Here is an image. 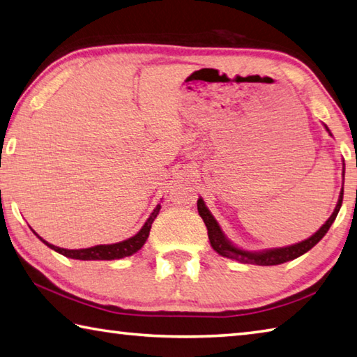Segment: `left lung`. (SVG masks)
<instances>
[{"label":"left lung","instance_id":"obj_1","mask_svg":"<svg viewBox=\"0 0 357 357\" xmlns=\"http://www.w3.org/2000/svg\"><path fill=\"white\" fill-rule=\"evenodd\" d=\"M326 131H329L328 128H326ZM342 201H343V187H342V192H340V197H339V203H337L333 215L326 220V223L323 225L314 236H310L309 238H306V241H303V242L296 243V245L284 246V248H275V250L259 251V252L243 251V250L237 248V246L232 245L231 242L226 241V237L223 236L222 229H220L217 220L212 217V213L207 211V207L204 206V201L199 198L197 206H198L199 215H201V218H203V222H204L206 228H207V236H209L212 248L215 250L218 255H222L225 257H229V259H234V261L243 262V264L280 265V264L294 261V259L300 257L301 255L307 252L310 248H312V246H315L317 243L321 241L323 236L326 234L328 229L331 228V225L334 223L337 213H339V211H340Z\"/></svg>","mask_w":357,"mask_h":357}]
</instances>
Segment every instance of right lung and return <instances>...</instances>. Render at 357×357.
Here are the masks:
<instances>
[{"label": "right lung", "mask_w": 357, "mask_h": 357, "mask_svg": "<svg viewBox=\"0 0 357 357\" xmlns=\"http://www.w3.org/2000/svg\"><path fill=\"white\" fill-rule=\"evenodd\" d=\"M159 209H160V204H158L156 209L153 211L150 218L145 222L144 228H142L137 234L131 238H128V241H123L119 243L96 245V246H92V248H82V250H66V248H59V246L48 243L47 241H43L42 237H40V241L47 246H50L51 250L61 252V255L66 257L79 259V261H114V259L131 256V255H134V252H137L142 246H144L148 236H150L151 225L154 222V218L158 217Z\"/></svg>", "instance_id": "right-lung-1"}]
</instances>
